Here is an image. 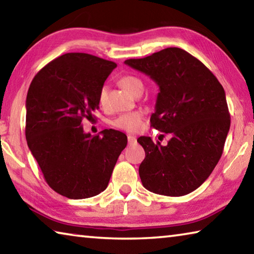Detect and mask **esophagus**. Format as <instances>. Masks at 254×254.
<instances>
[{
    "label": "esophagus",
    "mask_w": 254,
    "mask_h": 254,
    "mask_svg": "<svg viewBox=\"0 0 254 254\" xmlns=\"http://www.w3.org/2000/svg\"><path fill=\"white\" fill-rule=\"evenodd\" d=\"M127 142L130 145L135 144L136 143V137L134 135H131V134L127 135Z\"/></svg>",
    "instance_id": "obj_1"
}]
</instances>
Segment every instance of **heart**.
I'll list each match as a JSON object with an SVG mask.
<instances>
[{"label":"heart","mask_w":254,"mask_h":254,"mask_svg":"<svg viewBox=\"0 0 254 254\" xmlns=\"http://www.w3.org/2000/svg\"><path fill=\"white\" fill-rule=\"evenodd\" d=\"M119 84L122 86L124 91L127 92L131 95H134L136 92L142 91L143 84L137 77L132 75H126L120 78ZM105 88L101 89L100 96H98V101L101 104H103L105 101ZM114 127L119 128V130L126 131V132H137L143 126V115L140 112H130V113L121 114L120 117L114 120L113 122Z\"/></svg>","instance_id":"obj_1"}]
</instances>
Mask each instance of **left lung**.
<instances>
[{
  "instance_id": "left-lung-1",
  "label": "left lung",
  "mask_w": 254,
  "mask_h": 254,
  "mask_svg": "<svg viewBox=\"0 0 254 254\" xmlns=\"http://www.w3.org/2000/svg\"><path fill=\"white\" fill-rule=\"evenodd\" d=\"M124 64L159 86L150 122L171 134L167 145L150 136L137 139L145 151L139 167L142 185L166 196L194 191L212 174L224 149L231 126L224 88L203 63L176 47Z\"/></svg>"
}]
</instances>
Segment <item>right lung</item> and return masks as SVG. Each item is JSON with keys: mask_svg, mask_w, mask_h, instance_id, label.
Here are the masks:
<instances>
[{"mask_svg": "<svg viewBox=\"0 0 254 254\" xmlns=\"http://www.w3.org/2000/svg\"><path fill=\"white\" fill-rule=\"evenodd\" d=\"M117 64L96 56L69 53L34 76L25 109V137L47 184L71 199L105 190L122 150L124 133H85L81 121L97 110L101 89Z\"/></svg>", "mask_w": 254, "mask_h": 254, "instance_id": "1", "label": "right lung"}]
</instances>
